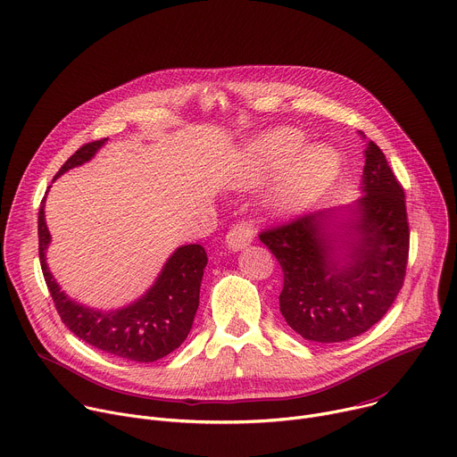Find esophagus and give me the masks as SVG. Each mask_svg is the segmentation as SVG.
Listing matches in <instances>:
<instances>
[{"mask_svg":"<svg viewBox=\"0 0 457 457\" xmlns=\"http://www.w3.org/2000/svg\"><path fill=\"white\" fill-rule=\"evenodd\" d=\"M252 239H254V225L246 220H241L230 227V230L227 232L225 243L230 250H239L250 245Z\"/></svg>","mask_w":457,"mask_h":457,"instance_id":"esophagus-1","label":"esophagus"}]
</instances>
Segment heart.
<instances>
[{
    "instance_id": "obj_1",
    "label": "heart",
    "mask_w": 457,
    "mask_h": 457,
    "mask_svg": "<svg viewBox=\"0 0 457 457\" xmlns=\"http://www.w3.org/2000/svg\"><path fill=\"white\" fill-rule=\"evenodd\" d=\"M303 145H305V137L294 129H279L267 134L254 145L256 174L283 169L303 148ZM337 174L339 160L330 148L311 146L303 150L285 169L283 176L274 187V207L281 212H297L307 209L332 187Z\"/></svg>"
}]
</instances>
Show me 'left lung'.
<instances>
[{
  "instance_id": "8db88e82",
  "label": "left lung",
  "mask_w": 457,
  "mask_h": 457,
  "mask_svg": "<svg viewBox=\"0 0 457 457\" xmlns=\"http://www.w3.org/2000/svg\"><path fill=\"white\" fill-rule=\"evenodd\" d=\"M361 190L345 225L323 211L260 234L283 270L279 311L305 339L339 343L367 332L403 287L411 245L404 190L374 141Z\"/></svg>"
}]
</instances>
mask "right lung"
<instances>
[{"mask_svg": "<svg viewBox=\"0 0 457 457\" xmlns=\"http://www.w3.org/2000/svg\"><path fill=\"white\" fill-rule=\"evenodd\" d=\"M105 141L107 137L85 143L63 163L56 178L88 162ZM43 203L45 197L37 216L39 263L54 307L67 328L99 350L137 363H152L176 350L187 339L199 307V287L203 269L207 265L205 248L201 245L179 246L165 263L156 283L132 305L111 312L87 309L62 292L46 267L45 250L50 234Z\"/></svg>", "mask_w": 457, "mask_h": 457, "instance_id": "1", "label": "right lung"}]
</instances>
